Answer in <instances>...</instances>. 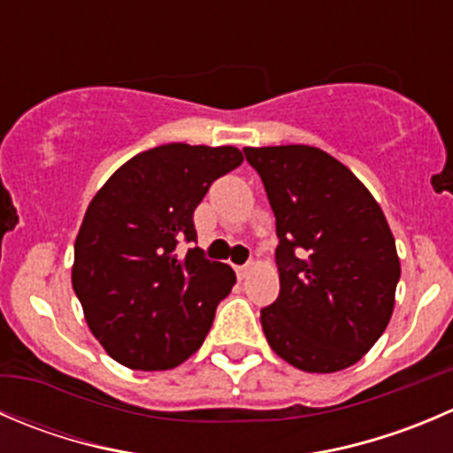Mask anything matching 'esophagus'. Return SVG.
<instances>
[{
  "label": "esophagus",
  "mask_w": 453,
  "mask_h": 453,
  "mask_svg": "<svg viewBox=\"0 0 453 453\" xmlns=\"http://www.w3.org/2000/svg\"><path fill=\"white\" fill-rule=\"evenodd\" d=\"M250 263H245V265H236L234 270H236V276H239V279H245V276H248V272H250Z\"/></svg>",
  "instance_id": "esophagus-1"
}]
</instances>
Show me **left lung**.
I'll use <instances>...</instances> for the list:
<instances>
[{
  "label": "left lung",
  "mask_w": 453,
  "mask_h": 453,
  "mask_svg": "<svg viewBox=\"0 0 453 453\" xmlns=\"http://www.w3.org/2000/svg\"><path fill=\"white\" fill-rule=\"evenodd\" d=\"M276 219L280 292L261 310L270 348L303 372L361 361L388 327L396 241L365 186L311 146L243 148Z\"/></svg>",
  "instance_id": "obj_1"
}]
</instances>
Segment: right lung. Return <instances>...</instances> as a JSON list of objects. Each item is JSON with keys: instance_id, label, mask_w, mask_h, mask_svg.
<instances>
[{"instance_id": "add662e5", "label": "right lung", "mask_w": 453, "mask_h": 453, "mask_svg": "<svg viewBox=\"0 0 453 453\" xmlns=\"http://www.w3.org/2000/svg\"><path fill=\"white\" fill-rule=\"evenodd\" d=\"M232 146L165 143L126 161L90 201L74 241L73 289L105 352L130 370H170L203 345L236 283L195 243V210L239 168Z\"/></svg>"}]
</instances>
